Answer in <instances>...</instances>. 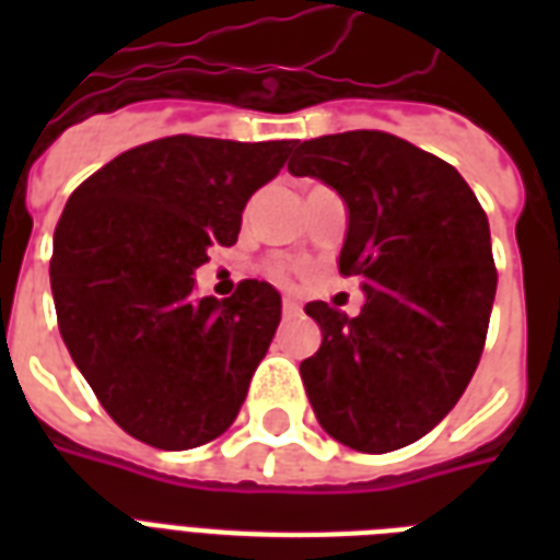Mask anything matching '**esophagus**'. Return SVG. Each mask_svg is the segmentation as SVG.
<instances>
[{"label":"esophagus","mask_w":560,"mask_h":560,"mask_svg":"<svg viewBox=\"0 0 560 560\" xmlns=\"http://www.w3.org/2000/svg\"><path fill=\"white\" fill-rule=\"evenodd\" d=\"M281 307H284V314H288V316L302 314V302H299L296 296H284V299H281Z\"/></svg>","instance_id":"obj_1"}]
</instances>
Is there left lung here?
<instances>
[{"label": "left lung", "mask_w": 560, "mask_h": 560, "mask_svg": "<svg viewBox=\"0 0 560 560\" xmlns=\"http://www.w3.org/2000/svg\"><path fill=\"white\" fill-rule=\"evenodd\" d=\"M288 168L342 197L340 272L366 293L358 316L305 305L323 331L299 366L307 398L351 451H398L430 433L477 372L497 293L486 211L453 165L381 130L302 142Z\"/></svg>", "instance_id": "obj_1"}]
</instances>
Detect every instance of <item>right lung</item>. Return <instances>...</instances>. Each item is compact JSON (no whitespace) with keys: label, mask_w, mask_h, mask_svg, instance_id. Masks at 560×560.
Returning <instances> with one entry per match:
<instances>
[{"label":"right lung","mask_w":560,"mask_h":560,"mask_svg":"<svg viewBox=\"0 0 560 560\" xmlns=\"http://www.w3.org/2000/svg\"><path fill=\"white\" fill-rule=\"evenodd\" d=\"M293 142L168 136L95 171L55 232L51 293L74 366L125 433L160 451L218 439L281 319L279 290L246 279L197 296L209 246L237 241L246 200Z\"/></svg>","instance_id":"right-lung-1"}]
</instances>
